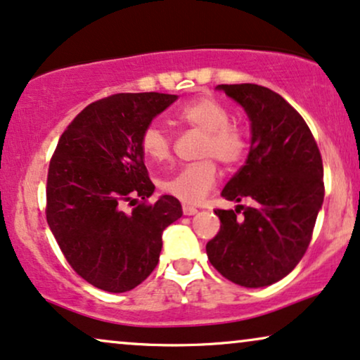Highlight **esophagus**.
Wrapping results in <instances>:
<instances>
[{
    "mask_svg": "<svg viewBox=\"0 0 360 360\" xmlns=\"http://www.w3.org/2000/svg\"><path fill=\"white\" fill-rule=\"evenodd\" d=\"M183 212L184 216H193V214L198 212V209L194 206H191V204H183Z\"/></svg>",
    "mask_w": 360,
    "mask_h": 360,
    "instance_id": "esophagus-1",
    "label": "esophagus"
}]
</instances>
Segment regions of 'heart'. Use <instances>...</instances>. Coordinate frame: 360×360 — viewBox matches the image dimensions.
Masks as SVG:
<instances>
[{"label":"heart","mask_w":360,"mask_h":360,"mask_svg":"<svg viewBox=\"0 0 360 360\" xmlns=\"http://www.w3.org/2000/svg\"><path fill=\"white\" fill-rule=\"evenodd\" d=\"M176 121L181 126L202 133L199 158L202 161L191 162L161 181V189L184 202H199L216 184V161L226 167L238 166L249 149L248 129L240 122L231 120L227 104L214 96H199L177 108ZM139 146L144 156L153 162H162L171 158L172 138L158 124H149L141 131Z\"/></svg>","instance_id":"1"}]
</instances>
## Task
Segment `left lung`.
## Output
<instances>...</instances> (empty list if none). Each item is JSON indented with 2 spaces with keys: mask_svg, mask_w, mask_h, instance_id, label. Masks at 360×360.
<instances>
[{
  "mask_svg": "<svg viewBox=\"0 0 360 360\" xmlns=\"http://www.w3.org/2000/svg\"><path fill=\"white\" fill-rule=\"evenodd\" d=\"M249 115L251 151L222 189L236 211L214 209L221 229L206 244L214 269L234 284L264 288L297 266L324 201V167L307 122L281 94L257 84H221Z\"/></svg>",
  "mask_w": 360,
  "mask_h": 360,
  "instance_id": "left-lung-1",
  "label": "left lung"
}]
</instances>
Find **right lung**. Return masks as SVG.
<instances>
[{
    "label": "right lung",
    "mask_w": 360,
    "mask_h": 360,
    "mask_svg": "<svg viewBox=\"0 0 360 360\" xmlns=\"http://www.w3.org/2000/svg\"><path fill=\"white\" fill-rule=\"evenodd\" d=\"M177 99L120 93L86 106L58 141L46 181V221L76 274L108 292L139 285L158 266L162 231L183 216L174 195L148 202L154 184L141 131ZM124 205H134L131 213Z\"/></svg>",
    "instance_id": "obj_1"
}]
</instances>
